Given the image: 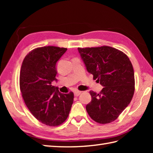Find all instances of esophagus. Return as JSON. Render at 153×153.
<instances>
[{"label": "esophagus", "mask_w": 153, "mask_h": 153, "mask_svg": "<svg viewBox=\"0 0 153 153\" xmlns=\"http://www.w3.org/2000/svg\"><path fill=\"white\" fill-rule=\"evenodd\" d=\"M81 93H82V91H74V95L76 97H77L79 96Z\"/></svg>", "instance_id": "1"}]
</instances>
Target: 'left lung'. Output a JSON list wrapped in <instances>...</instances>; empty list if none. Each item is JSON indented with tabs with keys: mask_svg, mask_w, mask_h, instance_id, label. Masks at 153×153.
<instances>
[{
	"mask_svg": "<svg viewBox=\"0 0 153 153\" xmlns=\"http://www.w3.org/2000/svg\"><path fill=\"white\" fill-rule=\"evenodd\" d=\"M77 49L87 71L104 87L99 93L89 91L91 101L86 106L87 113L99 123L114 121L134 96L135 78L131 61L123 52L111 47Z\"/></svg>",
	"mask_w": 153,
	"mask_h": 153,
	"instance_id": "8db88e82",
	"label": "left lung"
}]
</instances>
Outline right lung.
<instances>
[{
  "instance_id": "add662e5",
  "label": "right lung",
  "mask_w": 153,
  "mask_h": 153,
  "mask_svg": "<svg viewBox=\"0 0 153 153\" xmlns=\"http://www.w3.org/2000/svg\"><path fill=\"white\" fill-rule=\"evenodd\" d=\"M66 48L48 46L35 48L25 57L19 75V87L28 109L39 121L49 126L62 124L68 118L74 93H61L51 85L57 82L56 63Z\"/></svg>"
}]
</instances>
